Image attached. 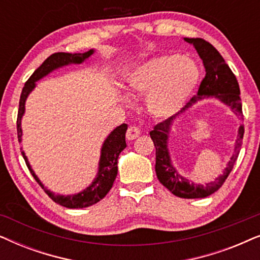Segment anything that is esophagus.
Here are the masks:
<instances>
[{
  "label": "esophagus",
  "mask_w": 260,
  "mask_h": 260,
  "mask_svg": "<svg viewBox=\"0 0 260 260\" xmlns=\"http://www.w3.org/2000/svg\"><path fill=\"white\" fill-rule=\"evenodd\" d=\"M140 135H141L140 127L133 125V126H130L126 131V140L127 141H134V140H136V138L140 136Z\"/></svg>",
  "instance_id": "34e87169"
}]
</instances>
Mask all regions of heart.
I'll return each instance as SVG.
<instances>
[{"instance_id": "heart-1", "label": "heart", "mask_w": 260, "mask_h": 260, "mask_svg": "<svg viewBox=\"0 0 260 260\" xmlns=\"http://www.w3.org/2000/svg\"><path fill=\"white\" fill-rule=\"evenodd\" d=\"M199 69L193 60L176 54L142 63L126 78L133 93L145 94V106L156 118H168L180 111L197 87Z\"/></svg>"}]
</instances>
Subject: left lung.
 <instances>
[{"instance_id": "obj_1", "label": "left lung", "mask_w": 260, "mask_h": 260, "mask_svg": "<svg viewBox=\"0 0 260 260\" xmlns=\"http://www.w3.org/2000/svg\"><path fill=\"white\" fill-rule=\"evenodd\" d=\"M183 40L188 44L193 45L194 48L197 49L199 56L204 62L206 76L204 80L201 81L198 94L194 95L180 112H183L184 110L191 108L202 99L214 97L219 102H221L222 104L229 106L234 115L240 116V118L243 119V117H241L243 116V110H241L239 84H238L236 76L231 71L230 66L225 62L221 54L204 39L184 38ZM179 115L180 113H176L175 116H172L170 118L163 120L157 125H155L154 130L150 131V137L156 148V175H157L159 182L176 197L183 199H201L209 197L222 186L227 176L232 172L234 163H236L238 155H239L241 143H243L244 126L240 125L239 130H238L234 154L227 163V167L223 170V173L212 182L199 184L189 182V180L181 175L174 167L172 158H170V152L168 149L169 134L174 119Z\"/></svg>"}]
</instances>
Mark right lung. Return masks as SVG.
<instances>
[{
  "mask_svg": "<svg viewBox=\"0 0 260 260\" xmlns=\"http://www.w3.org/2000/svg\"><path fill=\"white\" fill-rule=\"evenodd\" d=\"M93 53H94V49H90V51L85 53H74V54H72V53H54V54L48 56V58L42 62V65L34 71V73L31 74L29 79L27 80V83L24 84V87L22 88V93H21V97H20L19 112H17V122H16L17 137H19L20 143L21 141H22V127H21V120H22L24 110H26L24 105H26L28 95H29L30 92L34 90L35 86H37V84L35 83L47 76V74L53 72L54 70L60 69V67L71 65V63H83L85 60L90 58ZM126 130H127L126 124H122V125L117 126L116 129H113L111 133H110V135L106 137V140L102 145L101 158H99L97 175H95L90 186L86 187L84 190H81L80 193H77V194L60 195V194L53 193V191L47 189V188L42 184L41 181L39 180V177L37 176V174L34 173V170L31 169L29 161H28L27 156L24 154L23 150L21 151V154H22L28 169H29V172L31 175H33L35 181L40 184L42 189L46 191V194H47L53 201L63 206V207L66 208L88 207V206H92L97 204L98 201H101L112 188V184L116 180L117 173H118L117 163H118L119 154L126 147V143H125Z\"/></svg>",
  "mask_w": 260,
  "mask_h": 260,
  "instance_id": "1",
  "label": "right lung"
}]
</instances>
